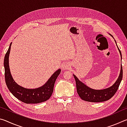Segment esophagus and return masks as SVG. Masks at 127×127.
Returning <instances> with one entry per match:
<instances>
[{
    "label": "esophagus",
    "instance_id": "1",
    "mask_svg": "<svg viewBox=\"0 0 127 127\" xmlns=\"http://www.w3.org/2000/svg\"><path fill=\"white\" fill-rule=\"evenodd\" d=\"M62 67H63V69H66L69 68L70 65L68 64H64L63 66H62Z\"/></svg>",
    "mask_w": 127,
    "mask_h": 127
}]
</instances>
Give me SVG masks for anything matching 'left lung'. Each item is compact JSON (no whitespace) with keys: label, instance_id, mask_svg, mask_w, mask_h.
<instances>
[{"label":"left lung","instance_id":"8db88e82","mask_svg":"<svg viewBox=\"0 0 127 127\" xmlns=\"http://www.w3.org/2000/svg\"><path fill=\"white\" fill-rule=\"evenodd\" d=\"M118 48L120 52V55H121L122 59L121 51L118 47ZM73 76L76 82L77 93L79 97L81 98V99L86 101L92 102H103L110 99L117 92L120 83L122 81V78H123V69H122V65H121L119 76L114 84L112 86L104 90H96L92 89L79 81L74 74H73Z\"/></svg>","mask_w":127,"mask_h":127}]
</instances>
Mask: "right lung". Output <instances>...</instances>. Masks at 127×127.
<instances>
[{"label": "right lung", "mask_w": 127, "mask_h": 127, "mask_svg": "<svg viewBox=\"0 0 127 127\" xmlns=\"http://www.w3.org/2000/svg\"><path fill=\"white\" fill-rule=\"evenodd\" d=\"M11 45L12 42L5 54L4 60L5 80L8 89L17 98L26 104H38L49 100L53 94L55 82L61 73V69H59L56 71L42 87L35 89H25L15 82L10 74L9 55Z\"/></svg>", "instance_id": "add662e5"}]
</instances>
